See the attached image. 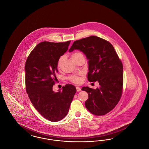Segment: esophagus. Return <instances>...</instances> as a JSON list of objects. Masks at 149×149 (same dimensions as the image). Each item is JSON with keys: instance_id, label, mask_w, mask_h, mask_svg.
<instances>
[{"instance_id": "1", "label": "esophagus", "mask_w": 149, "mask_h": 149, "mask_svg": "<svg viewBox=\"0 0 149 149\" xmlns=\"http://www.w3.org/2000/svg\"><path fill=\"white\" fill-rule=\"evenodd\" d=\"M76 89H77V92H80V91H81V88H80V87H78V86H77V87H76Z\"/></svg>"}]
</instances>
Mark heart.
<instances>
[{"instance_id":"b5f03b06","label":"heart","mask_w":149,"mask_h":149,"mask_svg":"<svg viewBox=\"0 0 149 149\" xmlns=\"http://www.w3.org/2000/svg\"><path fill=\"white\" fill-rule=\"evenodd\" d=\"M83 56V55L81 53V52H75L74 54H72L71 55V58L72 59H74V58H77L80 56ZM62 60H63V57H60L59 58V60H58V62H57V66L58 68L60 67L61 66V61H62ZM70 80L72 81V82L75 83H80L81 81V79L77 75H72L71 77H70Z\"/></svg>"}]
</instances>
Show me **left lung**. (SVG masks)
I'll list each match as a JSON object with an SVG mask.
<instances>
[{
  "instance_id": "obj_1",
  "label": "left lung",
  "mask_w": 149,
  "mask_h": 149,
  "mask_svg": "<svg viewBox=\"0 0 149 149\" xmlns=\"http://www.w3.org/2000/svg\"><path fill=\"white\" fill-rule=\"evenodd\" d=\"M78 50L88 60V80L99 83L94 89L84 86L88 93L87 109L95 116H103L112 111L120 98L123 83V65L113 46L106 40L92 36L74 41L69 52Z\"/></svg>"
}]
</instances>
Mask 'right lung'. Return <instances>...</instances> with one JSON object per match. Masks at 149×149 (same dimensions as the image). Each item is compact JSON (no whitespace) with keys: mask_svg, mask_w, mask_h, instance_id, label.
I'll return each instance as SVG.
<instances>
[{"mask_svg":"<svg viewBox=\"0 0 149 149\" xmlns=\"http://www.w3.org/2000/svg\"><path fill=\"white\" fill-rule=\"evenodd\" d=\"M70 43H40L25 64L26 91L30 100L42 116L52 122L61 120L66 116L77 92L71 84L65 85L57 92L52 90L58 60L67 51Z\"/></svg>","mask_w":149,"mask_h":149,"instance_id":"add662e5","label":"right lung"}]
</instances>
